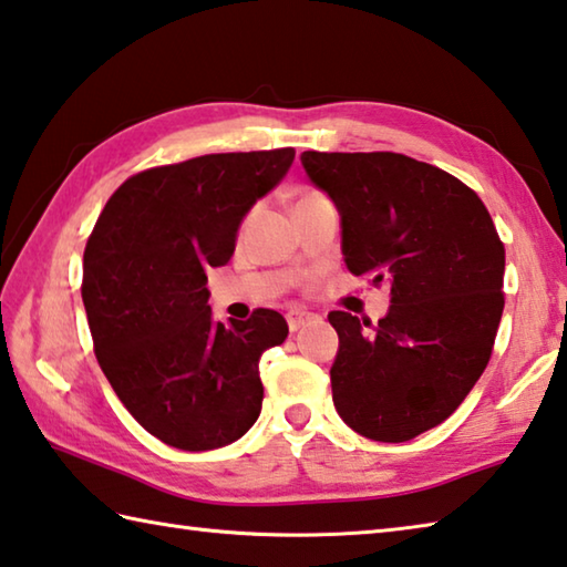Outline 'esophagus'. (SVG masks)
I'll return each instance as SVG.
<instances>
[{"label": "esophagus", "instance_id": "1", "mask_svg": "<svg viewBox=\"0 0 567 567\" xmlns=\"http://www.w3.org/2000/svg\"><path fill=\"white\" fill-rule=\"evenodd\" d=\"M312 317H315L312 312H307V310H300V307H295V310L287 312V324H290L292 332H297V329L305 327L307 322H310Z\"/></svg>", "mask_w": 567, "mask_h": 567}]
</instances>
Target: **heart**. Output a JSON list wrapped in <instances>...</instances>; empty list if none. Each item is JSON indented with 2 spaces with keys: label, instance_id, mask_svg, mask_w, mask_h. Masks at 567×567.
I'll return each instance as SVG.
<instances>
[{
  "label": "heart",
  "instance_id": "b5f03b06",
  "mask_svg": "<svg viewBox=\"0 0 567 567\" xmlns=\"http://www.w3.org/2000/svg\"><path fill=\"white\" fill-rule=\"evenodd\" d=\"M315 198H322V195H319V193H315V190H305L302 195H300V198H297V203H305V200H315ZM295 203V205H297Z\"/></svg>",
  "mask_w": 567,
  "mask_h": 567
}]
</instances>
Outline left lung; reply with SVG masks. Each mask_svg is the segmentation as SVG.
Listing matches in <instances>:
<instances>
[{"label": "left lung", "mask_w": 567, "mask_h": 567, "mask_svg": "<svg viewBox=\"0 0 567 567\" xmlns=\"http://www.w3.org/2000/svg\"><path fill=\"white\" fill-rule=\"evenodd\" d=\"M307 176L342 215L347 270L389 285L384 319L329 312L337 414L401 444L439 426L486 369L503 315L506 250L466 183L401 153L305 151Z\"/></svg>", "instance_id": "8db88e82"}]
</instances>
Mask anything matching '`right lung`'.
<instances>
[{
  "instance_id": "add662e5",
  "label": "right lung",
  "mask_w": 567,
  "mask_h": 567,
  "mask_svg": "<svg viewBox=\"0 0 567 567\" xmlns=\"http://www.w3.org/2000/svg\"><path fill=\"white\" fill-rule=\"evenodd\" d=\"M292 148L208 153L118 185L84 250L81 300L121 404L163 444L228 446L262 406L257 364L290 329L275 310L215 322L208 270L235 252L240 220L285 178Z\"/></svg>"
}]
</instances>
